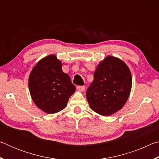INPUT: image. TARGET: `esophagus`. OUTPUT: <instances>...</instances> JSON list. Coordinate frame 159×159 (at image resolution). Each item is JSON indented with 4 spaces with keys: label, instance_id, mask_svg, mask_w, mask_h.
I'll list each match as a JSON object with an SVG mask.
<instances>
[{
    "label": "esophagus",
    "instance_id": "obj_1",
    "mask_svg": "<svg viewBox=\"0 0 159 159\" xmlns=\"http://www.w3.org/2000/svg\"><path fill=\"white\" fill-rule=\"evenodd\" d=\"M76 89L80 91V92H83L85 90V86H77Z\"/></svg>",
    "mask_w": 159,
    "mask_h": 159
}]
</instances>
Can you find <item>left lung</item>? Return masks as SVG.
Listing matches in <instances>:
<instances>
[{"label": "left lung", "mask_w": 159, "mask_h": 159, "mask_svg": "<svg viewBox=\"0 0 159 159\" xmlns=\"http://www.w3.org/2000/svg\"><path fill=\"white\" fill-rule=\"evenodd\" d=\"M132 75L120 59L107 56L94 73V80L86 91L90 108L102 116H111L121 109L130 96Z\"/></svg>", "instance_id": "8db88e82"}]
</instances>
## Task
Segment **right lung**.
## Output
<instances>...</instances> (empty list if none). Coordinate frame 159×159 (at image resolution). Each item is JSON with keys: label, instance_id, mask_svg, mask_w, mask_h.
<instances>
[{"label": "right lung", "instance_id": "right-lung-1", "mask_svg": "<svg viewBox=\"0 0 159 159\" xmlns=\"http://www.w3.org/2000/svg\"><path fill=\"white\" fill-rule=\"evenodd\" d=\"M62 64L55 55L39 61L29 77L31 99L38 108L47 114H55L65 108L76 91L69 76L63 72Z\"/></svg>", "mask_w": 159, "mask_h": 159}]
</instances>
